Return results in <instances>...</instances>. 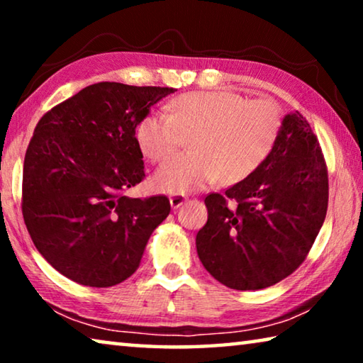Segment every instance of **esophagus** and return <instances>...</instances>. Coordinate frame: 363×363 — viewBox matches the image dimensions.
Segmentation results:
<instances>
[{"mask_svg": "<svg viewBox=\"0 0 363 363\" xmlns=\"http://www.w3.org/2000/svg\"><path fill=\"white\" fill-rule=\"evenodd\" d=\"M187 201V196L186 195H181V194H173L169 196V203H171V208H179L182 203H186Z\"/></svg>", "mask_w": 363, "mask_h": 363, "instance_id": "34e87169", "label": "esophagus"}]
</instances>
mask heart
I'll use <instances>...</instances> for the list:
<instances>
[{
  "instance_id": "b5f03b06",
  "label": "heart",
  "mask_w": 363,
  "mask_h": 363,
  "mask_svg": "<svg viewBox=\"0 0 363 363\" xmlns=\"http://www.w3.org/2000/svg\"><path fill=\"white\" fill-rule=\"evenodd\" d=\"M284 116L272 99L250 101L230 91L186 93L171 112L145 115L136 130L140 152L162 163L190 136V152L171 158L153 176L158 192L186 194L218 179L237 184L259 169L280 138Z\"/></svg>"
}]
</instances>
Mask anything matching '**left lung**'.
Here are the masks:
<instances>
[{
    "label": "left lung",
    "instance_id": "left-lung-1",
    "mask_svg": "<svg viewBox=\"0 0 363 363\" xmlns=\"http://www.w3.org/2000/svg\"><path fill=\"white\" fill-rule=\"evenodd\" d=\"M205 205L208 220L196 233V253L218 281L261 290L293 274L328 208L327 163L304 116L288 113L262 167L224 194H210Z\"/></svg>",
    "mask_w": 363,
    "mask_h": 363
}]
</instances>
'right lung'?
I'll list each match as a JSON object with an SVG mask.
<instances>
[{
	"label": "right lung",
	"mask_w": 363,
	"mask_h": 363,
	"mask_svg": "<svg viewBox=\"0 0 363 363\" xmlns=\"http://www.w3.org/2000/svg\"><path fill=\"white\" fill-rule=\"evenodd\" d=\"M174 88L102 82L41 116L23 162L22 214L36 250L79 285L136 272L168 196L130 199L145 177L136 128Z\"/></svg>",
	"instance_id": "right-lung-1"
}]
</instances>
